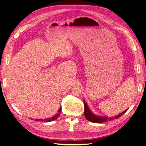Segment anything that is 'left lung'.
Masks as SVG:
<instances>
[{
  "label": "left lung",
  "instance_id": "1",
  "mask_svg": "<svg viewBox=\"0 0 146 146\" xmlns=\"http://www.w3.org/2000/svg\"><path fill=\"white\" fill-rule=\"evenodd\" d=\"M127 110L124 111L123 112L121 113V114H118L117 116L115 117H102V116H96L95 114L92 113L90 108H88L87 104L84 101V114H85V116L87 119V120L89 121H91L92 122H94V123H102V122H107V121H112L114 120V119L118 118L122 116V114L124 113Z\"/></svg>",
  "mask_w": 146,
  "mask_h": 146
}]
</instances>
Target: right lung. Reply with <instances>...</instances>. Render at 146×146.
Instances as JSON below:
<instances>
[{
  "mask_svg": "<svg viewBox=\"0 0 146 146\" xmlns=\"http://www.w3.org/2000/svg\"><path fill=\"white\" fill-rule=\"evenodd\" d=\"M61 111V108H60V109L58 110V113H56L55 116H54L52 117H50V118H47V119H36V121H44V122H50L52 121H54L56 119L58 118V117H59L60 116V114Z\"/></svg>",
  "mask_w": 146,
  "mask_h": 146,
  "instance_id": "1",
  "label": "right lung"
}]
</instances>
